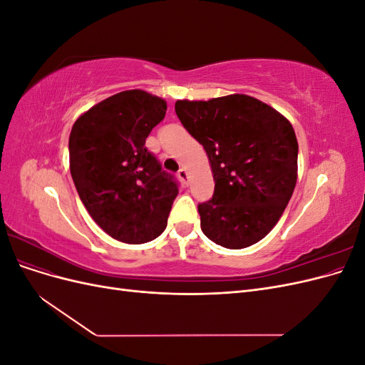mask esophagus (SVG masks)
Here are the masks:
<instances>
[{"instance_id":"obj_1","label":"esophagus","mask_w":365,"mask_h":365,"mask_svg":"<svg viewBox=\"0 0 365 365\" xmlns=\"http://www.w3.org/2000/svg\"><path fill=\"white\" fill-rule=\"evenodd\" d=\"M178 178L184 182V184H187V180H189V173H187V170L182 168V169H180V172H178Z\"/></svg>"}]
</instances>
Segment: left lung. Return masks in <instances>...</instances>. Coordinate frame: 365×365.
Returning a JSON list of instances; mask_svg holds the SVG:
<instances>
[{"instance_id":"1","label":"left lung","mask_w":365,"mask_h":365,"mask_svg":"<svg viewBox=\"0 0 365 365\" xmlns=\"http://www.w3.org/2000/svg\"><path fill=\"white\" fill-rule=\"evenodd\" d=\"M175 111L213 172V197L197 205L204 235L230 250L257 244L279 222L297 184L291 121L245 94L176 101Z\"/></svg>"}]
</instances>
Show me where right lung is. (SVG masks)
I'll use <instances>...</instances> for the list:
<instances>
[{
    "label": "right lung",
    "mask_w": 365,
    "mask_h": 365,
    "mask_svg": "<svg viewBox=\"0 0 365 365\" xmlns=\"http://www.w3.org/2000/svg\"><path fill=\"white\" fill-rule=\"evenodd\" d=\"M165 109L164 98L128 90L88 109L71 129L76 190L96 224L125 244L157 239L178 195L173 176L145 146Z\"/></svg>",
    "instance_id": "add662e5"
}]
</instances>
